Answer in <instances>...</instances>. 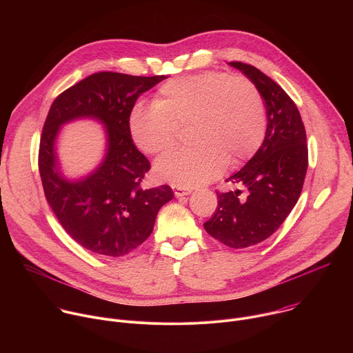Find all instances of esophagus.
Masks as SVG:
<instances>
[{"label": "esophagus", "mask_w": 353, "mask_h": 353, "mask_svg": "<svg viewBox=\"0 0 353 353\" xmlns=\"http://www.w3.org/2000/svg\"><path fill=\"white\" fill-rule=\"evenodd\" d=\"M173 192L176 196H183V195H188L192 192V188H184V187H177V185H173Z\"/></svg>", "instance_id": "34e87169"}]
</instances>
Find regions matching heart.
Instances as JSON below:
<instances>
[{
    "mask_svg": "<svg viewBox=\"0 0 353 353\" xmlns=\"http://www.w3.org/2000/svg\"><path fill=\"white\" fill-rule=\"evenodd\" d=\"M190 127L192 148L173 150L155 165L157 176L191 188L216 179L229 161L237 166L261 146L267 117L259 88L244 77L207 71L163 83L154 105H138L130 117L135 145L159 155Z\"/></svg>",
    "mask_w": 353,
    "mask_h": 353,
    "instance_id": "obj_1",
    "label": "heart"
}]
</instances>
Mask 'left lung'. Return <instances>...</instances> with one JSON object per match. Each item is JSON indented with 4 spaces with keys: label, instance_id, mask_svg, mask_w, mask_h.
<instances>
[{
    "label": "left lung",
    "instance_id": "left-lung-1",
    "mask_svg": "<svg viewBox=\"0 0 353 353\" xmlns=\"http://www.w3.org/2000/svg\"><path fill=\"white\" fill-rule=\"evenodd\" d=\"M259 88L267 110L263 145L245 166L226 181L244 188L219 192L218 208L205 230L232 248L264 241L288 218L303 188L309 152L306 130L289 94L259 68L232 61Z\"/></svg>",
    "mask_w": 353,
    "mask_h": 353
}]
</instances>
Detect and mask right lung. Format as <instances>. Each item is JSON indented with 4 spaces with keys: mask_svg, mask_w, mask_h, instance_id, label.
<instances>
[{
    "mask_svg": "<svg viewBox=\"0 0 353 353\" xmlns=\"http://www.w3.org/2000/svg\"><path fill=\"white\" fill-rule=\"evenodd\" d=\"M165 78L96 72L60 93L48 110L39 146L44 195L64 230L94 254L131 253L150 236L159 210L173 198L166 184L141 187L150 163L130 131L137 99ZM83 117L108 128L107 157L92 175L70 182L58 169L54 143L63 123Z\"/></svg>",
    "mask_w": 353,
    "mask_h": 353,
    "instance_id": "right-lung-1",
    "label": "right lung"
}]
</instances>
